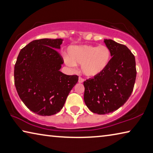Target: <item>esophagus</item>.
<instances>
[{
    "label": "esophagus",
    "instance_id": "esophagus-1",
    "mask_svg": "<svg viewBox=\"0 0 153 153\" xmlns=\"http://www.w3.org/2000/svg\"><path fill=\"white\" fill-rule=\"evenodd\" d=\"M84 82V79H82V77H79V79H78V83H80V84H81V83H83Z\"/></svg>",
    "mask_w": 153,
    "mask_h": 153
}]
</instances>
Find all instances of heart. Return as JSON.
Returning a JSON list of instances; mask_svg holds the SVG:
<instances>
[{
	"label": "heart",
	"instance_id": "obj_1",
	"mask_svg": "<svg viewBox=\"0 0 153 153\" xmlns=\"http://www.w3.org/2000/svg\"><path fill=\"white\" fill-rule=\"evenodd\" d=\"M69 56H65V63L74 68L81 65V71L85 76L94 77L107 68L111 60V52L106 46H75L69 49Z\"/></svg>",
	"mask_w": 153,
	"mask_h": 153
}]
</instances>
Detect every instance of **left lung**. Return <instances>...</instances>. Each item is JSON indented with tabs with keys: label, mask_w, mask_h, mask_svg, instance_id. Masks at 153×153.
I'll return each mask as SVG.
<instances>
[{
	"label": "left lung",
	"mask_w": 153,
	"mask_h": 153,
	"mask_svg": "<svg viewBox=\"0 0 153 153\" xmlns=\"http://www.w3.org/2000/svg\"><path fill=\"white\" fill-rule=\"evenodd\" d=\"M104 42L112 56L105 70L84 82V99L94 113L104 115L125 104L133 91L136 77L135 56L126 46L111 39Z\"/></svg>",
	"instance_id": "left-lung-1"
}]
</instances>
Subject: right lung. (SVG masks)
<instances>
[{"mask_svg": "<svg viewBox=\"0 0 153 153\" xmlns=\"http://www.w3.org/2000/svg\"><path fill=\"white\" fill-rule=\"evenodd\" d=\"M63 40L43 39L30 42L20 51L14 68L18 95L32 112L50 116L63 108L78 77L60 71L63 63L59 51Z\"/></svg>", "mask_w": 153, "mask_h": 153, "instance_id": "1", "label": "right lung"}]
</instances>
